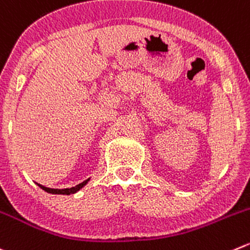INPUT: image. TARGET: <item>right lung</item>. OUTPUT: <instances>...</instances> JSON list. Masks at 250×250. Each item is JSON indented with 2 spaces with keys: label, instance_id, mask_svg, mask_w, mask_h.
Here are the masks:
<instances>
[{
  "label": "right lung",
  "instance_id": "add662e5",
  "mask_svg": "<svg viewBox=\"0 0 250 250\" xmlns=\"http://www.w3.org/2000/svg\"><path fill=\"white\" fill-rule=\"evenodd\" d=\"M89 181H90V178H88V179H86V181L82 182V183L77 184L76 187H72V188H66V189H53V188H47V187H43V186H41V184H39V183H36V184H38V186L40 187L41 189L45 190V192H47V193H51V194L71 195V194H74V193H77V192H78V190H81L82 188H83V187L85 186V184L88 183Z\"/></svg>",
  "mask_w": 250,
  "mask_h": 250
}]
</instances>
